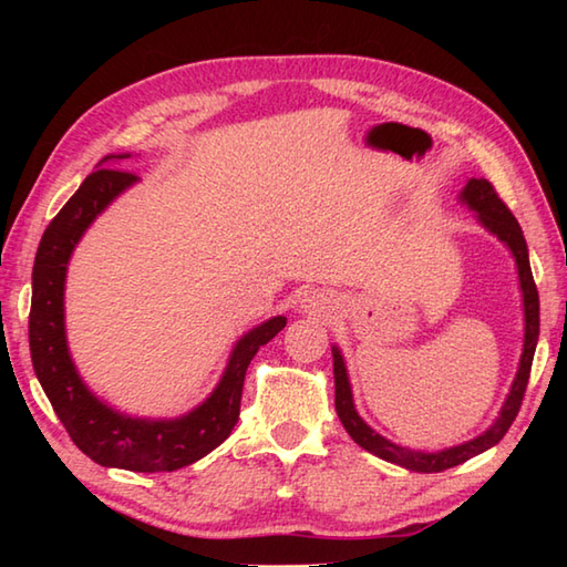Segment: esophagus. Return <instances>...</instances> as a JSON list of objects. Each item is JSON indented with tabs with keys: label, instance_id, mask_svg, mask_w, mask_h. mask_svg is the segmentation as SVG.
Instances as JSON below:
<instances>
[{
	"label": "esophagus",
	"instance_id": "1",
	"mask_svg": "<svg viewBox=\"0 0 567 567\" xmlns=\"http://www.w3.org/2000/svg\"><path fill=\"white\" fill-rule=\"evenodd\" d=\"M302 311H305V315L327 317L333 311V299H329L327 295H321V292H309L302 299Z\"/></svg>",
	"mask_w": 567,
	"mask_h": 567
}]
</instances>
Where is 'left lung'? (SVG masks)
<instances>
[{"label":"left lung","mask_w":567,"mask_h":567,"mask_svg":"<svg viewBox=\"0 0 567 567\" xmlns=\"http://www.w3.org/2000/svg\"><path fill=\"white\" fill-rule=\"evenodd\" d=\"M457 199H461L470 212H475L477 221L509 248L516 262V275H519V290H522V302H524V348H522L519 368H516V378L512 382L507 400H504L499 409V416L495 419V424L480 433V436L470 439L465 443L451 445V449H443V451L429 453V451H414V449H404V445H396L390 439L380 436L375 429H370L363 421V416L358 414L341 348L331 346L336 414H339L348 436H351L360 449H365L368 453L400 467L414 470V473H441V470L455 467L470 461V457L485 453L487 449H492V445H497L502 441L504 433L509 431L512 421L516 419V414H519L528 375H532L536 343H538V290L532 275V265H528V248H526V238L519 221L514 219V214L507 209V204L499 199L495 187H492L485 177H470Z\"/></svg>","instance_id":"8db88e82"}]
</instances>
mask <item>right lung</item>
I'll return each mask as SVG.
<instances>
[{
	"label": "right lung",
	"instance_id": "add662e5",
	"mask_svg": "<svg viewBox=\"0 0 567 567\" xmlns=\"http://www.w3.org/2000/svg\"><path fill=\"white\" fill-rule=\"evenodd\" d=\"M124 158H131V153L102 158L97 171L84 177L45 228L33 262L31 363L72 443L94 463L134 473H173L197 463L228 439L240 414V392L250 360L260 346L285 329L287 319L272 317L240 336L212 394L183 416H131L100 400L80 378L68 348L65 277L72 250L84 231L118 195L138 183L136 175L116 167Z\"/></svg>",
	"mask_w": 567,
	"mask_h": 567
}]
</instances>
